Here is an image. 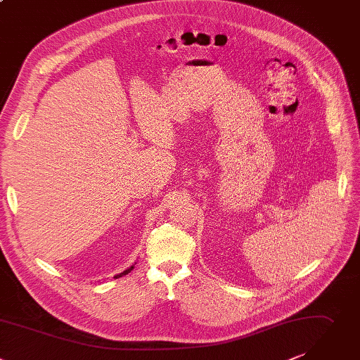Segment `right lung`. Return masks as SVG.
<instances>
[{
	"mask_svg": "<svg viewBox=\"0 0 360 360\" xmlns=\"http://www.w3.org/2000/svg\"><path fill=\"white\" fill-rule=\"evenodd\" d=\"M134 264H136V262H134ZM134 264H133V265H131V266H129V268H127V269H124V271H123V272H120V274H117V275H115V276H113V278H120V276H123V275H126V274H129V272H130V271H131V269H133V268H134Z\"/></svg>",
	"mask_w": 360,
	"mask_h": 360,
	"instance_id": "obj_1",
	"label": "right lung"
}]
</instances>
